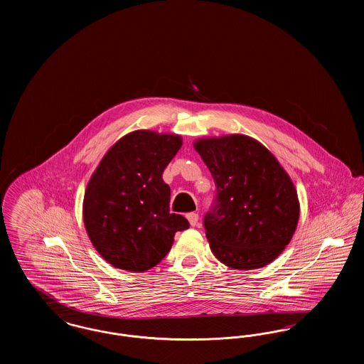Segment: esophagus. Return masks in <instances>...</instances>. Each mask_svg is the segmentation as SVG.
<instances>
[{
  "label": "esophagus",
  "instance_id": "esophagus-1",
  "mask_svg": "<svg viewBox=\"0 0 364 364\" xmlns=\"http://www.w3.org/2000/svg\"><path fill=\"white\" fill-rule=\"evenodd\" d=\"M187 220L190 221L191 226L198 225V220H199V215L196 213H188L187 214Z\"/></svg>",
  "mask_w": 364,
  "mask_h": 364
}]
</instances>
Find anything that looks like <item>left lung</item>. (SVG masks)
<instances>
[{"label":"left lung","mask_w":364,"mask_h":364,"mask_svg":"<svg viewBox=\"0 0 364 364\" xmlns=\"http://www.w3.org/2000/svg\"><path fill=\"white\" fill-rule=\"evenodd\" d=\"M214 178L215 205L205 215L211 252L230 269H259L294 236L300 203L289 174L262 143L247 135L193 141Z\"/></svg>","instance_id":"obj_1"}]
</instances>
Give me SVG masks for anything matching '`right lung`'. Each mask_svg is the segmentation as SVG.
<instances>
[{
    "label": "right lung",
    "mask_w": 364,
    "mask_h": 364,
    "mask_svg": "<svg viewBox=\"0 0 364 364\" xmlns=\"http://www.w3.org/2000/svg\"><path fill=\"white\" fill-rule=\"evenodd\" d=\"M183 144L173 134L139 129L119 139L87 184L83 221L94 248L112 266L146 272L171 251L188 221L169 213L162 173Z\"/></svg>",
    "instance_id": "add662e5"
}]
</instances>
